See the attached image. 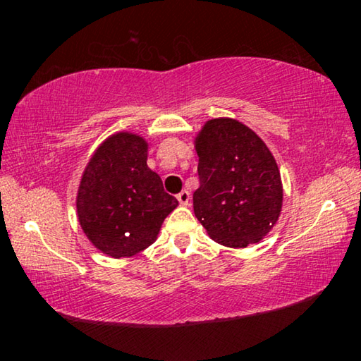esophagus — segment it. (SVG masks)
I'll return each instance as SVG.
<instances>
[{
    "instance_id": "1",
    "label": "esophagus",
    "mask_w": 361,
    "mask_h": 361,
    "mask_svg": "<svg viewBox=\"0 0 361 361\" xmlns=\"http://www.w3.org/2000/svg\"><path fill=\"white\" fill-rule=\"evenodd\" d=\"M176 199H178L180 205H188L189 199H191V195H189L188 191H181L178 195H176Z\"/></svg>"
}]
</instances>
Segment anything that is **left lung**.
Masks as SVG:
<instances>
[{"label":"left lung","instance_id":"1","mask_svg":"<svg viewBox=\"0 0 361 361\" xmlns=\"http://www.w3.org/2000/svg\"><path fill=\"white\" fill-rule=\"evenodd\" d=\"M195 218L221 245L259 242L277 223L283 199L279 167L264 142L239 121L212 119L195 140Z\"/></svg>","mask_w":361,"mask_h":361}]
</instances>
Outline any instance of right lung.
Segmentation results:
<instances>
[{"instance_id":"1","label":"right lung","mask_w":361,"mask_h":361,"mask_svg":"<svg viewBox=\"0 0 361 361\" xmlns=\"http://www.w3.org/2000/svg\"><path fill=\"white\" fill-rule=\"evenodd\" d=\"M148 145L133 133L103 142L85 167L76 209L89 240L113 258L133 256L156 240L178 205L161 176L146 166Z\"/></svg>"}]
</instances>
